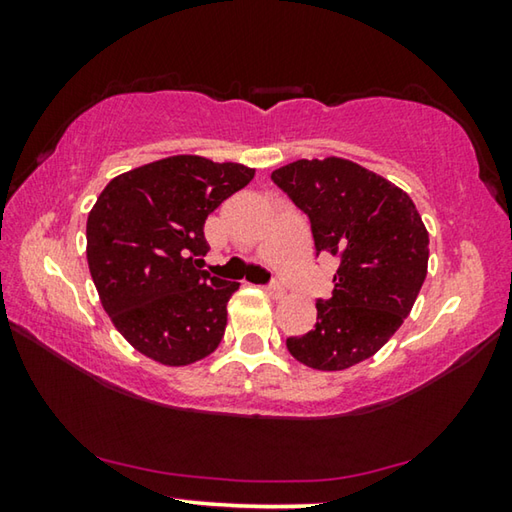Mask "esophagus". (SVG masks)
Returning <instances> with one entry per match:
<instances>
[{
	"label": "esophagus",
	"mask_w": 512,
	"mask_h": 512,
	"mask_svg": "<svg viewBox=\"0 0 512 512\" xmlns=\"http://www.w3.org/2000/svg\"><path fill=\"white\" fill-rule=\"evenodd\" d=\"M266 293H268V296H271V298H282V296H284V289L280 287V284H268Z\"/></svg>",
	"instance_id": "obj_1"
}]
</instances>
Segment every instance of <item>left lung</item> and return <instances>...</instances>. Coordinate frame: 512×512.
Returning a JSON list of instances; mask_svg holds the SVG:
<instances>
[{"label":"left lung","mask_w":512,"mask_h":512,"mask_svg":"<svg viewBox=\"0 0 512 512\" xmlns=\"http://www.w3.org/2000/svg\"><path fill=\"white\" fill-rule=\"evenodd\" d=\"M271 178L309 216L318 253L339 259L332 298L316 302V327L291 336L287 348L314 370L357 366L384 348L422 289V216L391 180L334 155L284 164Z\"/></svg>","instance_id":"8db88e82"}]
</instances>
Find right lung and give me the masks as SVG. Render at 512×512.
<instances>
[{
  "label": "right lung",
  "mask_w": 512,
  "mask_h": 512,
  "mask_svg": "<svg viewBox=\"0 0 512 512\" xmlns=\"http://www.w3.org/2000/svg\"><path fill=\"white\" fill-rule=\"evenodd\" d=\"M255 169L171 155L112 178L88 214V266L117 332L162 366L212 354L239 282L196 268L205 219L244 189Z\"/></svg>",
  "instance_id": "1"
}]
</instances>
